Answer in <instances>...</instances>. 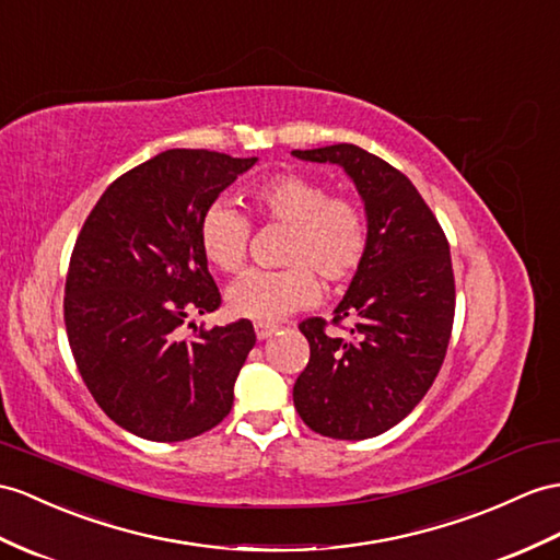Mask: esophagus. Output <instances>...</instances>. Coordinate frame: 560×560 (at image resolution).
I'll return each instance as SVG.
<instances>
[{
  "instance_id": "esophagus-1",
  "label": "esophagus",
  "mask_w": 560,
  "mask_h": 560,
  "mask_svg": "<svg viewBox=\"0 0 560 560\" xmlns=\"http://www.w3.org/2000/svg\"><path fill=\"white\" fill-rule=\"evenodd\" d=\"M276 330H278V325H272V323H254V332L258 339H268Z\"/></svg>"
}]
</instances>
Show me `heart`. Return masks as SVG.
<instances>
[{
	"instance_id": "b5f03b06",
	"label": "heart",
	"mask_w": 560,
	"mask_h": 560,
	"mask_svg": "<svg viewBox=\"0 0 560 560\" xmlns=\"http://www.w3.org/2000/svg\"><path fill=\"white\" fill-rule=\"evenodd\" d=\"M249 203L266 223L288 225L280 270H247L225 292L237 318L278 323L318 299L316 275L332 288L359 276L371 249V221L357 199L330 195L313 175L278 173L249 189ZM252 223L233 203H209L199 221V247L218 270L235 272L247 258Z\"/></svg>"
}]
</instances>
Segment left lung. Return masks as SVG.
Listing matches in <instances>:
<instances>
[{"instance_id":"1","label":"left lung","mask_w":560,"mask_h":560,"mask_svg":"<svg viewBox=\"0 0 560 560\" xmlns=\"http://www.w3.org/2000/svg\"><path fill=\"white\" fill-rule=\"evenodd\" d=\"M294 156L339 163L371 221V249L332 320L299 323L311 357L294 406L323 438L368 440L411 413L444 363L456 311L448 242L413 183L380 156L357 144ZM330 324L350 335L327 334Z\"/></svg>"}]
</instances>
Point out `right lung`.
<instances>
[{
    "label": "right lung",
    "mask_w": 560,
    "mask_h": 560,
    "mask_svg": "<svg viewBox=\"0 0 560 560\" xmlns=\"http://www.w3.org/2000/svg\"><path fill=\"white\" fill-rule=\"evenodd\" d=\"M258 159L168 149L106 187L85 218L66 276L63 320L78 373L116 425L152 442L215 428L256 345L254 325L183 337L189 313L221 292L199 247L209 203Z\"/></svg>",
    "instance_id": "obj_1"
}]
</instances>
